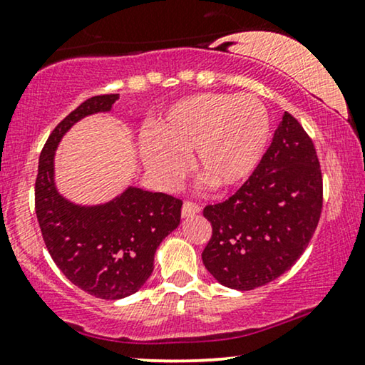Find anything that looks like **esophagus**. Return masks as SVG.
Returning <instances> with one entry per match:
<instances>
[{
  "label": "esophagus",
  "mask_w": 365,
  "mask_h": 365,
  "mask_svg": "<svg viewBox=\"0 0 365 365\" xmlns=\"http://www.w3.org/2000/svg\"><path fill=\"white\" fill-rule=\"evenodd\" d=\"M201 211V207L197 206V204L194 202H189L186 201L182 204V209H181V216L182 217H191V216H196V214Z\"/></svg>",
  "instance_id": "esophagus-1"
}]
</instances>
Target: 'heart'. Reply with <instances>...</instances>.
I'll return each mask as SVG.
<instances>
[{
  "label": "heart",
  "mask_w": 365,
  "mask_h": 365,
  "mask_svg": "<svg viewBox=\"0 0 365 365\" xmlns=\"http://www.w3.org/2000/svg\"><path fill=\"white\" fill-rule=\"evenodd\" d=\"M269 114L252 94L201 93L179 99L153 123L139 153L144 168L163 187H173L186 171L216 189H232L251 178L269 138Z\"/></svg>",
  "instance_id": "heart-1"
}]
</instances>
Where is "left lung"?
<instances>
[{
	"mask_svg": "<svg viewBox=\"0 0 365 365\" xmlns=\"http://www.w3.org/2000/svg\"><path fill=\"white\" fill-rule=\"evenodd\" d=\"M321 211L316 149L297 119L284 113L252 176L227 201L204 209L212 226L204 266L229 289L266 286L302 256Z\"/></svg>",
	"mask_w": 365,
	"mask_h": 365,
	"instance_id": "1",
	"label": "left lung"
}]
</instances>
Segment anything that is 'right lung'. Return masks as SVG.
<instances>
[{
    "mask_svg": "<svg viewBox=\"0 0 365 365\" xmlns=\"http://www.w3.org/2000/svg\"><path fill=\"white\" fill-rule=\"evenodd\" d=\"M119 94L79 104L49 134L39 156L34 207L53 261L74 286L94 297L118 301L141 289L154 269V254L179 226V199L128 186L99 204H79L56 186L54 158L69 129L81 119L111 113Z\"/></svg>",
    "mask_w": 365,
    "mask_h": 365,
    "instance_id": "obj_1",
    "label": "right lung"
}]
</instances>
